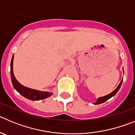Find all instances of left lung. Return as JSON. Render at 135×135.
Returning a JSON list of instances; mask_svg holds the SVG:
<instances>
[{
  "label": "left lung",
  "mask_w": 135,
  "mask_h": 135,
  "mask_svg": "<svg viewBox=\"0 0 135 135\" xmlns=\"http://www.w3.org/2000/svg\"><path fill=\"white\" fill-rule=\"evenodd\" d=\"M122 80L120 82V83L119 84L118 86L117 87L116 89H115L114 91L112 92V93H111L110 94H109V95H105V96H104V97H99V98H98L97 101L96 103H95V104L97 105V104H101V103H104V102H105L106 101H108L109 99H110L111 97H112L113 96H114V95L117 93V92L118 91L119 89H120V86H121V85H122Z\"/></svg>",
  "instance_id": "8db88e82"
}]
</instances>
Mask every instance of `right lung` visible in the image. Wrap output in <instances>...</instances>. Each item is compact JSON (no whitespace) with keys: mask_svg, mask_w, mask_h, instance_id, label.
I'll return each mask as SVG.
<instances>
[{"mask_svg":"<svg viewBox=\"0 0 135 135\" xmlns=\"http://www.w3.org/2000/svg\"><path fill=\"white\" fill-rule=\"evenodd\" d=\"M13 57L14 55L12 57L11 62V77L12 84L13 85V87L15 88V90L18 92L20 95H21L26 98L28 99L32 100V101H38V100L44 99L51 96L53 93H51L49 92L39 91V90L29 89V88H27V87L21 84L17 80L13 74Z\"/></svg>","mask_w":135,"mask_h":135,"instance_id":"1","label":"right lung"}]
</instances>
